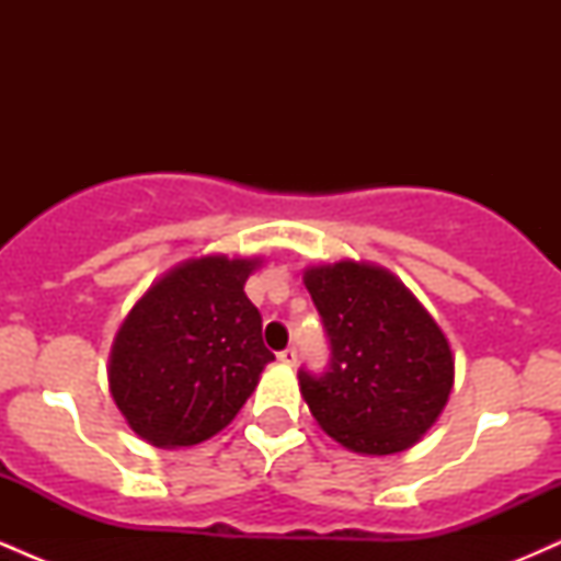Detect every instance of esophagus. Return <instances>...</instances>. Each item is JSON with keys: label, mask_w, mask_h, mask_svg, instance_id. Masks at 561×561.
<instances>
[{"label": "esophagus", "mask_w": 561, "mask_h": 561, "mask_svg": "<svg viewBox=\"0 0 561 561\" xmlns=\"http://www.w3.org/2000/svg\"><path fill=\"white\" fill-rule=\"evenodd\" d=\"M279 362L287 366H295L298 364V351H295V347H285V351L279 353Z\"/></svg>", "instance_id": "1"}]
</instances>
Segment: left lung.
I'll return each mask as SVG.
<instances>
[{"label": "left lung", "mask_w": 561, "mask_h": 561, "mask_svg": "<svg viewBox=\"0 0 561 561\" xmlns=\"http://www.w3.org/2000/svg\"><path fill=\"white\" fill-rule=\"evenodd\" d=\"M324 321V375L300 369L313 420L340 446L388 456L414 446L446 409L454 353L427 308L388 268L340 261L302 274Z\"/></svg>", "instance_id": "left-lung-1"}]
</instances>
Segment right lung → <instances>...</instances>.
Instances as JSON below:
<instances>
[{
	"mask_svg": "<svg viewBox=\"0 0 561 561\" xmlns=\"http://www.w3.org/2000/svg\"><path fill=\"white\" fill-rule=\"evenodd\" d=\"M261 259H190L134 302L107 382L128 427L160 448L208 440L234 420L274 353L244 282Z\"/></svg>",
	"mask_w": 561,
	"mask_h": 561,
	"instance_id": "obj_1",
	"label": "right lung"
}]
</instances>
